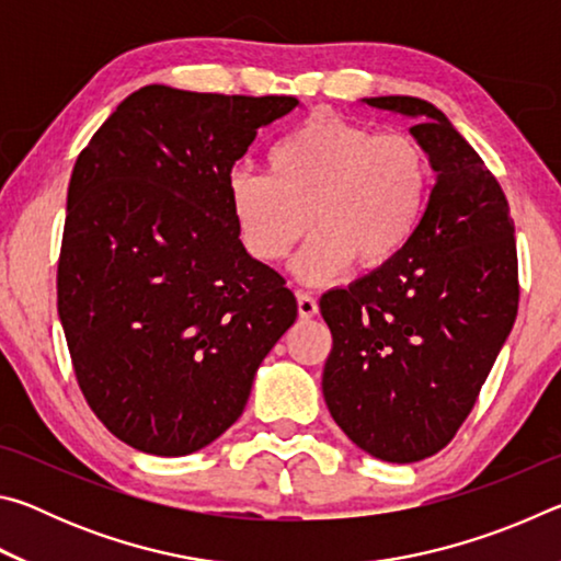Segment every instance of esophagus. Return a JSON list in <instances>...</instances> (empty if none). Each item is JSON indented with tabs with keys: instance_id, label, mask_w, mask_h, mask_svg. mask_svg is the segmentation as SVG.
I'll list each match as a JSON object with an SVG mask.
<instances>
[{
	"instance_id": "esophagus-1",
	"label": "esophagus",
	"mask_w": 561,
	"mask_h": 561,
	"mask_svg": "<svg viewBox=\"0 0 561 561\" xmlns=\"http://www.w3.org/2000/svg\"><path fill=\"white\" fill-rule=\"evenodd\" d=\"M297 309H299L301 319H311V317H317L319 304L309 291H297Z\"/></svg>"
}]
</instances>
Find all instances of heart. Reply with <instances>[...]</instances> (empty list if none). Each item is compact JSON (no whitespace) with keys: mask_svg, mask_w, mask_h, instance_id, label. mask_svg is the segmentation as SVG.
I'll return each mask as SVG.
<instances>
[{"mask_svg":"<svg viewBox=\"0 0 561 561\" xmlns=\"http://www.w3.org/2000/svg\"><path fill=\"white\" fill-rule=\"evenodd\" d=\"M267 163L270 173L230 178L237 232L254 260L279 262L314 225L291 264L307 284L334 279L354 260L364 270L391 264L431 203L433 165L415 138L339 116L307 118Z\"/></svg>","mask_w":561,"mask_h":561,"instance_id":"b5f03b06","label":"heart"}]
</instances>
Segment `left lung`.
I'll use <instances>...</instances> for the list:
<instances>
[{"label":"left lung","mask_w":561,"mask_h":561,"mask_svg":"<svg viewBox=\"0 0 561 561\" xmlns=\"http://www.w3.org/2000/svg\"><path fill=\"white\" fill-rule=\"evenodd\" d=\"M366 103L415 118L438 178L411 244L321 297L334 339L321 388L360 450L417 462L455 438L515 324V222L497 178L443 111L413 96Z\"/></svg>","instance_id":"8db88e82"}]
</instances>
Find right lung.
<instances>
[{
    "instance_id": "add662e5",
    "label": "right lung",
    "mask_w": 561,
    "mask_h": 561,
    "mask_svg": "<svg viewBox=\"0 0 561 561\" xmlns=\"http://www.w3.org/2000/svg\"><path fill=\"white\" fill-rule=\"evenodd\" d=\"M294 96L144 87L76 158L56 272L76 381L130 448L178 458L242 415L297 319L284 277L240 242L230 173Z\"/></svg>"
}]
</instances>
